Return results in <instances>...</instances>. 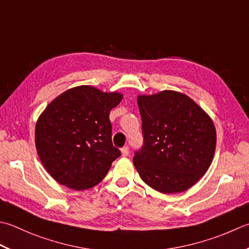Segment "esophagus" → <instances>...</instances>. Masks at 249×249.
Here are the masks:
<instances>
[{"instance_id":"1","label":"esophagus","mask_w":249,"mask_h":249,"mask_svg":"<svg viewBox=\"0 0 249 249\" xmlns=\"http://www.w3.org/2000/svg\"><path fill=\"white\" fill-rule=\"evenodd\" d=\"M121 153L123 157H127V155L129 154V148L128 147H123L121 149Z\"/></svg>"}]
</instances>
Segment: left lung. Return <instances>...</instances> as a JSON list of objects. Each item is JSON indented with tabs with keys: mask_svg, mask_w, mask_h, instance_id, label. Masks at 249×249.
<instances>
[{
	"mask_svg": "<svg viewBox=\"0 0 249 249\" xmlns=\"http://www.w3.org/2000/svg\"><path fill=\"white\" fill-rule=\"evenodd\" d=\"M143 145L134 165L142 181L157 191L183 192L208 170L216 150L213 122L182 92L163 90L137 98Z\"/></svg>",
	"mask_w": 249,
	"mask_h": 249,
	"instance_id": "left-lung-1",
	"label": "left lung"
}]
</instances>
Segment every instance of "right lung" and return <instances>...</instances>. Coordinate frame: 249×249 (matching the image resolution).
<instances>
[{"instance_id": "add662e5", "label": "right lung", "mask_w": 249, "mask_h": 249, "mask_svg": "<svg viewBox=\"0 0 249 249\" xmlns=\"http://www.w3.org/2000/svg\"><path fill=\"white\" fill-rule=\"evenodd\" d=\"M121 92L94 86L73 87L56 97L36 125V147L47 173L73 190L95 187L121 152L112 144L110 111Z\"/></svg>"}]
</instances>
